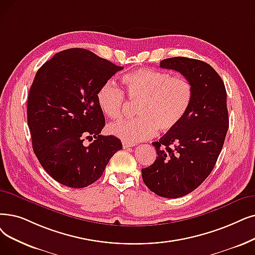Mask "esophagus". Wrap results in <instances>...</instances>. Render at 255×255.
Listing matches in <instances>:
<instances>
[{"label":"esophagus","mask_w":255,"mask_h":255,"mask_svg":"<svg viewBox=\"0 0 255 255\" xmlns=\"http://www.w3.org/2000/svg\"><path fill=\"white\" fill-rule=\"evenodd\" d=\"M122 145H123V148H124V149H127V148H130V147H133V146H135V143L127 142V141H123V142H122Z\"/></svg>","instance_id":"34e87169"}]
</instances>
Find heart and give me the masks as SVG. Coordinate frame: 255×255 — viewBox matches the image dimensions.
<instances>
[{
  "instance_id": "heart-1",
  "label": "heart",
  "mask_w": 255,
  "mask_h": 255,
  "mask_svg": "<svg viewBox=\"0 0 255 255\" xmlns=\"http://www.w3.org/2000/svg\"><path fill=\"white\" fill-rule=\"evenodd\" d=\"M123 82L131 100L139 101L132 120H123L108 127L110 134L130 142L146 140L157 130L168 132L178 126L192 106L194 88L184 76L168 72L138 69L124 75ZM102 113L109 119L122 117L124 92L114 81L104 82L97 93Z\"/></svg>"
}]
</instances>
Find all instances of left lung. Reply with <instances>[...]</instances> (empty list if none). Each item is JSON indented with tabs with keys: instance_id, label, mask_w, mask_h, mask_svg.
<instances>
[{
	"instance_id": "1",
	"label": "left lung",
	"mask_w": 255,
	"mask_h": 255,
	"mask_svg": "<svg viewBox=\"0 0 255 255\" xmlns=\"http://www.w3.org/2000/svg\"><path fill=\"white\" fill-rule=\"evenodd\" d=\"M159 66L186 77L194 99L181 123L152 142L156 160L141 169V176L151 192L179 198L196 190L215 167L228 130L227 95L223 80L204 61L173 57L161 60Z\"/></svg>"
}]
</instances>
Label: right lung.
<instances>
[{"label": "right lung", "instance_id": "obj_1", "mask_svg": "<svg viewBox=\"0 0 255 255\" xmlns=\"http://www.w3.org/2000/svg\"><path fill=\"white\" fill-rule=\"evenodd\" d=\"M122 69L74 48L55 54L37 71L29 91L28 126L33 151L57 182L74 189L88 186L123 147L118 137L100 134L105 118L97 101L99 88ZM88 138L95 140L84 146Z\"/></svg>", "mask_w": 255, "mask_h": 255}]
</instances>
